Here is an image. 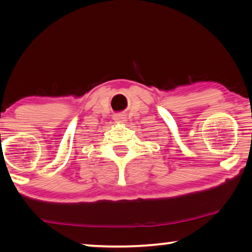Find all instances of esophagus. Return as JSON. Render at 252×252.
<instances>
[{
    "mask_svg": "<svg viewBox=\"0 0 252 252\" xmlns=\"http://www.w3.org/2000/svg\"><path fill=\"white\" fill-rule=\"evenodd\" d=\"M113 120L117 123H126V116L125 113H117L113 116Z\"/></svg>",
    "mask_w": 252,
    "mask_h": 252,
    "instance_id": "esophagus-1",
    "label": "esophagus"
}]
</instances>
